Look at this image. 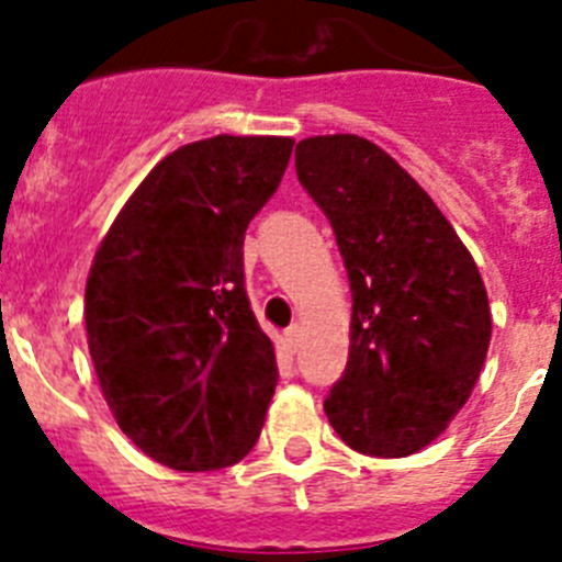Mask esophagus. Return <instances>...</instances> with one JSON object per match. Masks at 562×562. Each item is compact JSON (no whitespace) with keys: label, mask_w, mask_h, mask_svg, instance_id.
<instances>
[{"label":"esophagus","mask_w":562,"mask_h":562,"mask_svg":"<svg viewBox=\"0 0 562 562\" xmlns=\"http://www.w3.org/2000/svg\"><path fill=\"white\" fill-rule=\"evenodd\" d=\"M301 340H304V331H301V326H290V329L284 331V346L290 351H297Z\"/></svg>","instance_id":"34e87169"}]
</instances>
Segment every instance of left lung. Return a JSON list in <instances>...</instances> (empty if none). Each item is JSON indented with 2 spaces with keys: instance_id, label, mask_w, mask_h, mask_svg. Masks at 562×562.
<instances>
[{
  "instance_id": "8db88e82",
  "label": "left lung",
  "mask_w": 562,
  "mask_h": 562,
  "mask_svg": "<svg viewBox=\"0 0 562 562\" xmlns=\"http://www.w3.org/2000/svg\"><path fill=\"white\" fill-rule=\"evenodd\" d=\"M295 171L351 286L349 362L326 416L357 453H416L445 434L484 369L493 315L479 267L425 188L366 137H306Z\"/></svg>"
}]
</instances>
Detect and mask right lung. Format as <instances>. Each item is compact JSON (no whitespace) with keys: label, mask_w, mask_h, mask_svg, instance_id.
Masks as SVG:
<instances>
[{"label":"right lung","mask_w":562,"mask_h":562,"mask_svg":"<svg viewBox=\"0 0 562 562\" xmlns=\"http://www.w3.org/2000/svg\"><path fill=\"white\" fill-rule=\"evenodd\" d=\"M292 137L216 134L171 151L95 252L83 321L106 405L154 461L202 473L245 459L278 385L245 292V231Z\"/></svg>","instance_id":"right-lung-1"}]
</instances>
